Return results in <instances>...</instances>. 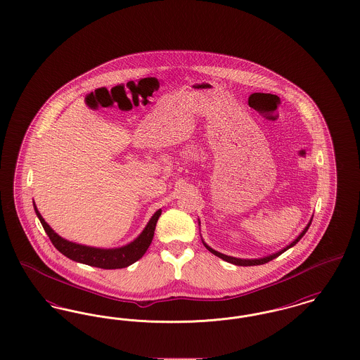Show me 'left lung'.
Returning a JSON list of instances; mask_svg holds the SVG:
<instances>
[{"label":"left lung","mask_w":360,"mask_h":360,"mask_svg":"<svg viewBox=\"0 0 360 360\" xmlns=\"http://www.w3.org/2000/svg\"><path fill=\"white\" fill-rule=\"evenodd\" d=\"M313 219V217H311ZM311 219H310V221H309L308 225L305 226V229L298 235V238L294 240V241H291L290 244L288 245V247H285L283 250H281V251H278V252H275L273 255H269V257H260V259H240V257H228V255H224L221 252H219V251H216V250H213V248H210L207 244H206L205 241L202 240V243H204V245H205L206 248L213 254V255H216V257H221L223 260L225 262H228V263H232V264H236V266H259V264H264V263H267V262H270V260H273L275 257H279L281 254H283L285 251H288L289 248L291 247H294L300 240L302 239V236L307 233V231L309 229V226H310V224H311Z\"/></svg>","instance_id":"8db88e82"}]
</instances>
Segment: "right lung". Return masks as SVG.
<instances>
[{
  "instance_id": "1",
  "label": "right lung",
  "mask_w": 360,
  "mask_h": 360,
  "mask_svg": "<svg viewBox=\"0 0 360 360\" xmlns=\"http://www.w3.org/2000/svg\"><path fill=\"white\" fill-rule=\"evenodd\" d=\"M34 213L39 217L40 223L43 225L46 233L52 241L53 247L63 254L65 257H69L74 262L84 263L87 266L98 267V269H105V270H113V269H124L135 263L140 257L146 254L148 250L153 238H154L155 226L158 223L159 216L162 214V209L156 210L154 216L150 219L143 232L137 236L136 239L131 241L127 245H122L119 248H96V247H89L84 244L72 243L69 240L63 239L59 236L46 220L41 217L39 213L37 207L34 205Z\"/></svg>"
}]
</instances>
